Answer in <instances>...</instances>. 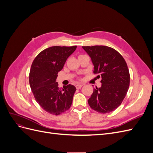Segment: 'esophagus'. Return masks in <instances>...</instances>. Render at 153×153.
Returning <instances> with one entry per match:
<instances>
[{
  "mask_svg": "<svg viewBox=\"0 0 153 153\" xmlns=\"http://www.w3.org/2000/svg\"><path fill=\"white\" fill-rule=\"evenodd\" d=\"M82 87V84H77V85H76V89H80Z\"/></svg>",
  "mask_w": 153,
  "mask_h": 153,
  "instance_id": "34e87169",
  "label": "esophagus"
}]
</instances>
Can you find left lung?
<instances>
[{
	"mask_svg": "<svg viewBox=\"0 0 153 153\" xmlns=\"http://www.w3.org/2000/svg\"><path fill=\"white\" fill-rule=\"evenodd\" d=\"M94 66V74L101 78V87H96L88 100L90 107L101 114L115 110L123 102L129 86L127 64L117 50L106 46L82 47Z\"/></svg>",
	"mask_w": 153,
	"mask_h": 153,
	"instance_id": "left-lung-1",
	"label": "left lung"
}]
</instances>
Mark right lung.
Wrapping results in <instances>:
<instances>
[{
  "mask_svg": "<svg viewBox=\"0 0 153 153\" xmlns=\"http://www.w3.org/2000/svg\"><path fill=\"white\" fill-rule=\"evenodd\" d=\"M76 47L54 46L45 49L32 63L29 73L32 92L37 103L50 114L58 115L71 107L76 87L71 84L59 87L56 79Z\"/></svg>",
  "mask_w": 153,
  "mask_h": 153,
  "instance_id": "add662e5",
  "label": "right lung"
}]
</instances>
